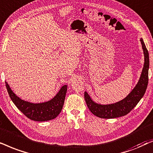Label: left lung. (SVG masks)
I'll return each instance as SVG.
<instances>
[{"instance_id":"left-lung-1","label":"left lung","mask_w":153,"mask_h":153,"mask_svg":"<svg viewBox=\"0 0 153 153\" xmlns=\"http://www.w3.org/2000/svg\"><path fill=\"white\" fill-rule=\"evenodd\" d=\"M143 51L144 64L137 84L131 92L123 100L110 104H100L94 101L87 91L85 92V99L89 111L100 118L111 119L127 115L139 102L147 89L149 69V54L142 38L140 39Z\"/></svg>"}]
</instances>
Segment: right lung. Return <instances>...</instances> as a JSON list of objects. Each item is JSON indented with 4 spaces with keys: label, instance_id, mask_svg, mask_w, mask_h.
<instances>
[{
    "label": "right lung",
    "instance_id": "obj_1",
    "mask_svg": "<svg viewBox=\"0 0 153 153\" xmlns=\"http://www.w3.org/2000/svg\"><path fill=\"white\" fill-rule=\"evenodd\" d=\"M9 96L17 107L30 120L38 122L51 120L57 117L62 111L67 91V85H63L58 93L52 99L42 103H31L24 101L14 93L10 85L5 82Z\"/></svg>",
    "mask_w": 153,
    "mask_h": 153
}]
</instances>
